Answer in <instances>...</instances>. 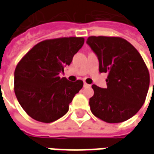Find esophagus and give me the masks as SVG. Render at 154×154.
<instances>
[{"mask_svg":"<svg viewBox=\"0 0 154 154\" xmlns=\"http://www.w3.org/2000/svg\"><path fill=\"white\" fill-rule=\"evenodd\" d=\"M83 86H84V87H91V85L86 83V82H84Z\"/></svg>","mask_w":154,"mask_h":154,"instance_id":"esophagus-1","label":"esophagus"}]
</instances>
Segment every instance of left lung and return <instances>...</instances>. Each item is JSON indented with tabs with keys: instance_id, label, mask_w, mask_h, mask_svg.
Here are the masks:
<instances>
[{
	"instance_id": "left-lung-1",
	"label": "left lung",
	"mask_w": 154,
	"mask_h": 154,
	"mask_svg": "<svg viewBox=\"0 0 154 154\" xmlns=\"http://www.w3.org/2000/svg\"><path fill=\"white\" fill-rule=\"evenodd\" d=\"M87 44L97 55L100 72L108 73L106 88L92 85L91 112L107 123L130 119L143 105L149 87V70L141 55L119 37L91 36Z\"/></svg>"
}]
</instances>
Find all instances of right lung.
<instances>
[{"mask_svg": "<svg viewBox=\"0 0 154 154\" xmlns=\"http://www.w3.org/2000/svg\"><path fill=\"white\" fill-rule=\"evenodd\" d=\"M81 37L42 41L25 54L14 74L15 93L26 113L37 121L51 123L67 113L83 82L60 77L64 67L82 47Z\"/></svg>", "mask_w": 154, "mask_h": 154, "instance_id": "right-lung-1", "label": "right lung"}]
</instances>
